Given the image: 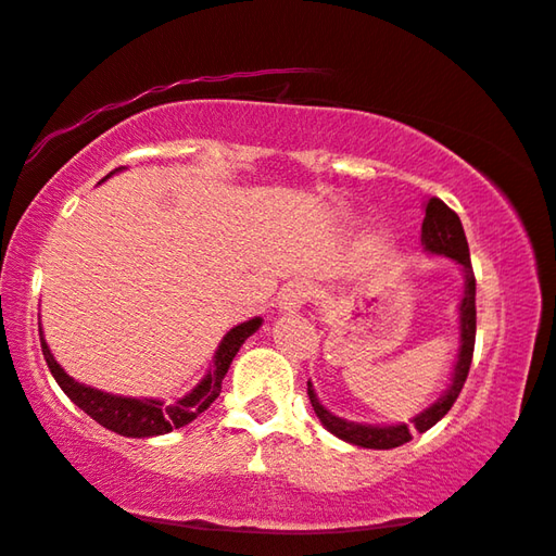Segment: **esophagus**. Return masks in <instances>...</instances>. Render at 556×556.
<instances>
[{"instance_id": "34e87169", "label": "esophagus", "mask_w": 556, "mask_h": 556, "mask_svg": "<svg viewBox=\"0 0 556 556\" xmlns=\"http://www.w3.org/2000/svg\"><path fill=\"white\" fill-rule=\"evenodd\" d=\"M309 299H312V289L299 281V285H289L285 292H281L279 304H281V309H285V312H296V309H302V306L309 302Z\"/></svg>"}]
</instances>
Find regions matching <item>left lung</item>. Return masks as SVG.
<instances>
[{
  "instance_id": "1",
  "label": "left lung",
  "mask_w": 556,
  "mask_h": 556,
  "mask_svg": "<svg viewBox=\"0 0 556 556\" xmlns=\"http://www.w3.org/2000/svg\"><path fill=\"white\" fill-rule=\"evenodd\" d=\"M420 242L426 244L428 252L445 254V257L455 260L465 271V294L460 302V354H457L453 383H451V389L445 391L443 399L435 401L428 410H422L420 416L410 420L413 426H408V422H401V426H386V428L361 426V422H349L343 418L331 416V413L319 403V399H316L312 383H306L309 386L306 393H309L312 408L316 416H319V420L324 422V428L331 430L337 438L346 440V443H354L358 447H371V451H391V447L405 445L408 440H413V430L426 433V430L433 428L435 422L453 408V403L457 401V395H460L463 386H465V378H468V374H470L472 351H475V324H478V312H475V271H472L470 250H468V240H465L460 217H457L455 210L447 207L440 198L428 200L426 217H422Z\"/></svg>"
}]
</instances>
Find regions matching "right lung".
Returning a JSON list of instances; mask_svg holds the SVG:
<instances>
[{
	"label": "right lung",
	"mask_w": 556,
	"mask_h": 556,
	"mask_svg": "<svg viewBox=\"0 0 556 556\" xmlns=\"http://www.w3.org/2000/svg\"><path fill=\"white\" fill-rule=\"evenodd\" d=\"M116 170H121V167H116ZM109 175H105V178H109ZM260 324L262 319L257 316V319H250L227 331V337L223 339V343H219L215 364L210 368V374L202 378L200 386H195V391L170 405H163L161 401H148V399H123V395H111V393L96 391L91 386L76 383L74 378L56 364L54 356H51L47 341H43L41 326H39V339H41V351H43V358H47L51 376L56 378L61 391H64L68 399H72L78 408L86 413V416H91L96 422H101L103 428H109L118 435L151 438V435H163V433H170L175 428L188 426V422L195 420L202 410L210 408V403L217 399L219 389H223V378L227 374V368H230L235 354L240 351L244 339L252 337V333L260 329Z\"/></svg>",
	"instance_id": "add662e5"
}]
</instances>
